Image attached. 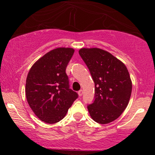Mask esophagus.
Segmentation results:
<instances>
[{"instance_id": "esophagus-1", "label": "esophagus", "mask_w": 155, "mask_h": 155, "mask_svg": "<svg viewBox=\"0 0 155 155\" xmlns=\"http://www.w3.org/2000/svg\"><path fill=\"white\" fill-rule=\"evenodd\" d=\"M83 93H84V91L82 90H80L79 92H78V94H79V96H81L83 95Z\"/></svg>"}]
</instances>
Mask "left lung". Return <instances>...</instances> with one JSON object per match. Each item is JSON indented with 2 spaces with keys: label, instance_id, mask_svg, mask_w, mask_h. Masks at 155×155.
Returning a JSON list of instances; mask_svg holds the SVG:
<instances>
[{
  "label": "left lung",
  "instance_id": "obj_1",
  "mask_svg": "<svg viewBox=\"0 0 155 155\" xmlns=\"http://www.w3.org/2000/svg\"><path fill=\"white\" fill-rule=\"evenodd\" d=\"M95 82V100L87 108L95 122L108 124L124 111L130 98L132 82L123 63L108 51L83 48L79 51Z\"/></svg>",
  "mask_w": 155,
  "mask_h": 155
}]
</instances>
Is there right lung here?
Returning a JSON list of instances; mask_svg holds the SVG:
<instances>
[{"label":"right lung","mask_w":155,"mask_h":155,"mask_svg":"<svg viewBox=\"0 0 155 155\" xmlns=\"http://www.w3.org/2000/svg\"><path fill=\"white\" fill-rule=\"evenodd\" d=\"M74 53L71 48L53 49L33 64L27 76L28 104L35 114L47 123L63 120L79 96L70 89L65 73Z\"/></svg>","instance_id":"right-lung-1"}]
</instances>
